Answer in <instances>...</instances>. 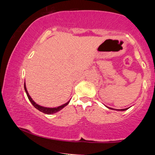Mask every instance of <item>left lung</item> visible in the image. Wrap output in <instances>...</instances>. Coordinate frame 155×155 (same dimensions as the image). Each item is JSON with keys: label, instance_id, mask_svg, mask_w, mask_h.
<instances>
[{"label": "left lung", "instance_id": "obj_1", "mask_svg": "<svg viewBox=\"0 0 155 155\" xmlns=\"http://www.w3.org/2000/svg\"><path fill=\"white\" fill-rule=\"evenodd\" d=\"M107 107V106H106ZM107 107V108H109V109H110V110H114L113 108H111V107ZM129 108H126V109H120V110H118V111H124V110H128Z\"/></svg>", "mask_w": 155, "mask_h": 155}]
</instances>
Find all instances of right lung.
<instances>
[{"instance_id":"1","label":"right lung","mask_w":155,"mask_h":155,"mask_svg":"<svg viewBox=\"0 0 155 155\" xmlns=\"http://www.w3.org/2000/svg\"><path fill=\"white\" fill-rule=\"evenodd\" d=\"M24 89H25V93H26L27 96H28V100H29V101H31V103L32 104V105H33L35 108L37 109V110H40V112H42V113H43L48 114V115H51V114L57 113V112H59V110H62V108H64V107L67 106V105L70 102V100H69L68 102L64 104L61 105V106L57 107H42V106H40V105L37 104L35 102V101H34V100L31 98V96H29V94H28V91H27V89H26V87H25V82H24Z\"/></svg>"}]
</instances>
